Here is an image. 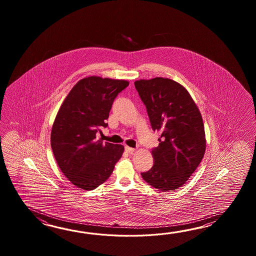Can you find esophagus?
<instances>
[{
    "instance_id": "1",
    "label": "esophagus",
    "mask_w": 256,
    "mask_h": 256,
    "mask_svg": "<svg viewBox=\"0 0 256 256\" xmlns=\"http://www.w3.org/2000/svg\"><path fill=\"white\" fill-rule=\"evenodd\" d=\"M126 151L127 152H129V154H132V152L136 151V149L132 148V147L126 146Z\"/></svg>"
}]
</instances>
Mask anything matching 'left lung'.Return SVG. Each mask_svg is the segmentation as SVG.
Instances as JSON below:
<instances>
[{
    "mask_svg": "<svg viewBox=\"0 0 256 256\" xmlns=\"http://www.w3.org/2000/svg\"><path fill=\"white\" fill-rule=\"evenodd\" d=\"M134 86L146 107L152 130L161 132L159 144L152 151L154 164L142 178L162 192L178 190L205 154L200 112L185 88L170 78L140 80Z\"/></svg>",
    "mask_w": 256,
    "mask_h": 256,
    "instance_id": "8db88e82",
    "label": "left lung"
}]
</instances>
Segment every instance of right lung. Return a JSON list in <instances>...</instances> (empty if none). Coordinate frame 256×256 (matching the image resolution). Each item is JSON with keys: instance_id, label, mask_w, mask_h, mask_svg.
Returning a JSON list of instances; mask_svg holds the SVG:
<instances>
[{"instance_id": "1", "label": "right lung", "mask_w": 256, "mask_h": 256, "mask_svg": "<svg viewBox=\"0 0 256 256\" xmlns=\"http://www.w3.org/2000/svg\"><path fill=\"white\" fill-rule=\"evenodd\" d=\"M129 85L124 80L92 76L76 82L60 106L51 130V147L62 173L76 188L92 190L108 180L124 147L102 139L112 105Z\"/></svg>"}]
</instances>
